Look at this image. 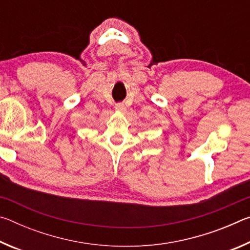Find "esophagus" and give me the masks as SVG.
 <instances>
[{"label": "esophagus", "instance_id": "1", "mask_svg": "<svg viewBox=\"0 0 250 250\" xmlns=\"http://www.w3.org/2000/svg\"><path fill=\"white\" fill-rule=\"evenodd\" d=\"M116 109H117V110H121V111H122V110L125 109V104H116Z\"/></svg>", "mask_w": 250, "mask_h": 250}]
</instances>
